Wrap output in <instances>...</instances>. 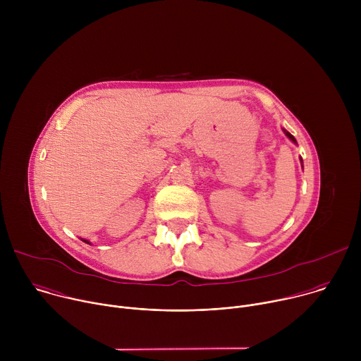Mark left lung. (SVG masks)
<instances>
[{
  "label": "left lung",
  "mask_w": 361,
  "mask_h": 361,
  "mask_svg": "<svg viewBox=\"0 0 361 361\" xmlns=\"http://www.w3.org/2000/svg\"><path fill=\"white\" fill-rule=\"evenodd\" d=\"M283 131H284V134H286V135H287V137H288V138H290V140H291L294 144H297L295 138H294V137H293V135H291V134H290L287 130H284V128H283ZM300 161H301V164H302V160H301V159H300Z\"/></svg>",
  "instance_id": "1"
}]
</instances>
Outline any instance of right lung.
<instances>
[{
    "mask_svg": "<svg viewBox=\"0 0 361 361\" xmlns=\"http://www.w3.org/2000/svg\"><path fill=\"white\" fill-rule=\"evenodd\" d=\"M81 240H82V241H84V243H87V244H91V243H90V241H88V240H84V238H81Z\"/></svg>",
    "mask_w": 361,
    "mask_h": 361,
    "instance_id": "1",
    "label": "right lung"
}]
</instances>
